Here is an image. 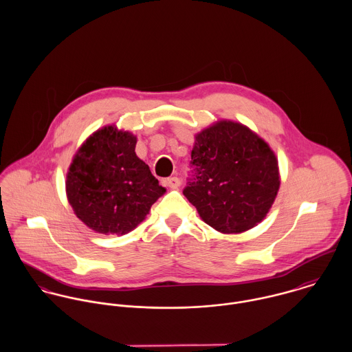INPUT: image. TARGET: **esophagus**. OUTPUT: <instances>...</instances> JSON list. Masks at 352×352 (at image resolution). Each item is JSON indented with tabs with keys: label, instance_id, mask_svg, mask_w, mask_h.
I'll use <instances>...</instances> for the list:
<instances>
[{
	"label": "esophagus",
	"instance_id": "obj_1",
	"mask_svg": "<svg viewBox=\"0 0 352 352\" xmlns=\"http://www.w3.org/2000/svg\"><path fill=\"white\" fill-rule=\"evenodd\" d=\"M165 183H166V186L168 187H170V188H176V187H179L180 186V179L179 177H176V176H173V177H168L166 180H165Z\"/></svg>",
	"mask_w": 352,
	"mask_h": 352
}]
</instances>
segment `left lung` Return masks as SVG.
<instances>
[{
    "mask_svg": "<svg viewBox=\"0 0 352 352\" xmlns=\"http://www.w3.org/2000/svg\"><path fill=\"white\" fill-rule=\"evenodd\" d=\"M195 138L183 194L211 228L222 233L251 229L267 215L279 190L274 151L248 127L229 120Z\"/></svg>",
    "mask_w": 352,
    "mask_h": 352,
    "instance_id": "8db88e82",
    "label": "left lung"
}]
</instances>
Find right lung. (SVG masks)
Segmentation results:
<instances>
[{"mask_svg":"<svg viewBox=\"0 0 352 352\" xmlns=\"http://www.w3.org/2000/svg\"><path fill=\"white\" fill-rule=\"evenodd\" d=\"M137 138L108 126L81 146L66 179L76 215L102 234H126L142 222L165 188L135 154Z\"/></svg>","mask_w":352,"mask_h":352,"instance_id":"add662e5","label":"right lung"}]
</instances>
